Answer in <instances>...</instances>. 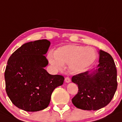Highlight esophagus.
<instances>
[{
    "instance_id": "obj_1",
    "label": "esophagus",
    "mask_w": 122,
    "mask_h": 122,
    "mask_svg": "<svg viewBox=\"0 0 122 122\" xmlns=\"http://www.w3.org/2000/svg\"><path fill=\"white\" fill-rule=\"evenodd\" d=\"M65 81L66 83H70L71 80H70V78H69V77H66L65 79Z\"/></svg>"
}]
</instances>
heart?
<instances>
[{
  "instance_id": "1",
  "label": "heart",
  "mask_w": 122,
  "mask_h": 122,
  "mask_svg": "<svg viewBox=\"0 0 122 122\" xmlns=\"http://www.w3.org/2000/svg\"><path fill=\"white\" fill-rule=\"evenodd\" d=\"M54 56L49 55V62L57 70H62L63 64H68L72 73H80L91 66L97 59V53L89 47L69 44L58 48Z\"/></svg>"
}]
</instances>
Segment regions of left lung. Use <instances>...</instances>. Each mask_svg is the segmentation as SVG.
Segmentation results:
<instances>
[{"mask_svg":"<svg viewBox=\"0 0 122 122\" xmlns=\"http://www.w3.org/2000/svg\"><path fill=\"white\" fill-rule=\"evenodd\" d=\"M72 81L78 92L72 99L76 108L98 110L111 102L117 87V69L110 54L100 50L99 64L96 68L74 75Z\"/></svg>","mask_w":122,"mask_h":122,"instance_id":"obj_1","label":"left lung"}]
</instances>
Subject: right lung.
Segmentation results:
<instances>
[{
  "instance_id": "add662e5",
  "label": "right lung",
  "mask_w": 122,
  "mask_h": 122,
  "mask_svg": "<svg viewBox=\"0 0 122 122\" xmlns=\"http://www.w3.org/2000/svg\"><path fill=\"white\" fill-rule=\"evenodd\" d=\"M50 42L47 39L29 42L14 52L5 71L6 92L18 108L40 111L49 105L53 90L62 85L64 77L51 75L45 67Z\"/></svg>"
}]
</instances>
